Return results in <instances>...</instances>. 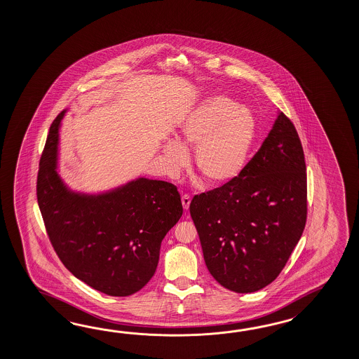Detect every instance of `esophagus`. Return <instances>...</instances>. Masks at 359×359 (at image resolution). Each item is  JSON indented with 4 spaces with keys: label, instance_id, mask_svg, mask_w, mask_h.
Instances as JSON below:
<instances>
[{
    "label": "esophagus",
    "instance_id": "obj_1",
    "mask_svg": "<svg viewBox=\"0 0 359 359\" xmlns=\"http://www.w3.org/2000/svg\"><path fill=\"white\" fill-rule=\"evenodd\" d=\"M181 200H182L183 209H184V210H187V209H189V208H190V204H191L190 196H189V195H183L182 198H181Z\"/></svg>",
    "mask_w": 359,
    "mask_h": 359
}]
</instances>
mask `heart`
Returning <instances> with one entry per match:
<instances>
[{
    "label": "heart",
    "mask_w": 359,
    "mask_h": 359,
    "mask_svg": "<svg viewBox=\"0 0 359 359\" xmlns=\"http://www.w3.org/2000/svg\"><path fill=\"white\" fill-rule=\"evenodd\" d=\"M258 135L252 110L238 107L224 95L200 100L180 118L176 140L161 147V161L169 173L176 175L189 161L194 149V167L210 187H222L243 175Z\"/></svg>",
    "instance_id": "1"
}]
</instances>
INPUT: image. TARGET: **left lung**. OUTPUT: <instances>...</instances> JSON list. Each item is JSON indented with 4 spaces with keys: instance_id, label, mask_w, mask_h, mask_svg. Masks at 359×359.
Listing matches in <instances>:
<instances>
[{
    "instance_id": "left-lung-1",
    "label": "left lung",
    "mask_w": 359,
    "mask_h": 359,
    "mask_svg": "<svg viewBox=\"0 0 359 359\" xmlns=\"http://www.w3.org/2000/svg\"><path fill=\"white\" fill-rule=\"evenodd\" d=\"M190 213L217 283L246 294L275 281L306 221L304 153L290 119L278 111L243 175L196 195Z\"/></svg>"
}]
</instances>
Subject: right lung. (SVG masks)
I'll return each mask as SVG.
<instances>
[{
    "mask_svg": "<svg viewBox=\"0 0 359 359\" xmlns=\"http://www.w3.org/2000/svg\"><path fill=\"white\" fill-rule=\"evenodd\" d=\"M56 116L39 161L37 200L62 264L95 290L128 297L153 277L161 244L182 215L172 183L138 177L111 190L73 191L57 170L61 121Z\"/></svg>",
    "mask_w": 359,
    "mask_h": 359,
    "instance_id": "right-lung-1",
    "label": "right lung"
}]
</instances>
